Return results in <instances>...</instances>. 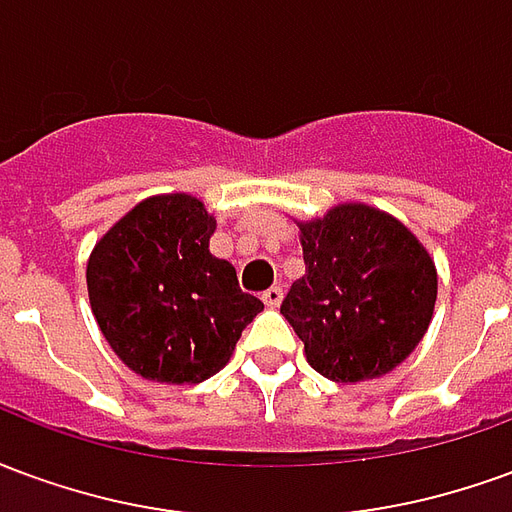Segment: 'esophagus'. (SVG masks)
Segmentation results:
<instances>
[{"label": "esophagus", "mask_w": 512, "mask_h": 512, "mask_svg": "<svg viewBox=\"0 0 512 512\" xmlns=\"http://www.w3.org/2000/svg\"><path fill=\"white\" fill-rule=\"evenodd\" d=\"M279 301H282V288H277V285H274V288H268L266 293H263V304H266V307H271V310H274V307H279Z\"/></svg>", "instance_id": "34e87169"}]
</instances>
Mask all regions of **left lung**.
Returning a JSON list of instances; mask_svg holds the SVG:
<instances>
[{
    "mask_svg": "<svg viewBox=\"0 0 512 512\" xmlns=\"http://www.w3.org/2000/svg\"><path fill=\"white\" fill-rule=\"evenodd\" d=\"M304 277L279 312L310 365L337 384L395 370L428 332L436 266L408 227L367 208L340 205L301 224Z\"/></svg>",
    "mask_w": 512,
    "mask_h": 512,
    "instance_id": "obj_1",
    "label": "left lung"
}]
</instances>
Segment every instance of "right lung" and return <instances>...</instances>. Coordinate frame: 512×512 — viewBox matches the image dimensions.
Masks as SVG:
<instances>
[{"mask_svg":"<svg viewBox=\"0 0 512 512\" xmlns=\"http://www.w3.org/2000/svg\"><path fill=\"white\" fill-rule=\"evenodd\" d=\"M213 216L189 194L139 202L87 263V290L106 343L134 373L200 384L219 373L263 301L208 252Z\"/></svg>","mask_w":512,"mask_h":512,"instance_id":"right-lung-1","label":"right lung"}]
</instances>
